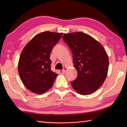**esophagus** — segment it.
Instances as JSON below:
<instances>
[{
  "mask_svg": "<svg viewBox=\"0 0 127 127\" xmlns=\"http://www.w3.org/2000/svg\"><path fill=\"white\" fill-rule=\"evenodd\" d=\"M66 68H64L62 70V72H63V73H65V72H66Z\"/></svg>",
  "mask_w": 127,
  "mask_h": 127,
  "instance_id": "34e87169",
  "label": "esophagus"
}]
</instances>
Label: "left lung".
Instances as JSON below:
<instances>
[{"label": "left lung", "mask_w": 127, "mask_h": 127, "mask_svg": "<svg viewBox=\"0 0 127 127\" xmlns=\"http://www.w3.org/2000/svg\"><path fill=\"white\" fill-rule=\"evenodd\" d=\"M63 40L70 48L77 76L71 82L77 93L88 95L104 83L109 69V58L103 46L82 32L64 34Z\"/></svg>", "instance_id": "8db88e82"}]
</instances>
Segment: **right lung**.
Returning <instances> with one entry per match:
<instances>
[{"instance_id": "right-lung-1", "label": "right lung", "mask_w": 127, "mask_h": 127, "mask_svg": "<svg viewBox=\"0 0 127 127\" xmlns=\"http://www.w3.org/2000/svg\"><path fill=\"white\" fill-rule=\"evenodd\" d=\"M62 33L44 32L34 36L23 48L19 59V75L25 87L41 94L52 87L57 74L51 70L50 53Z\"/></svg>"}]
</instances>
